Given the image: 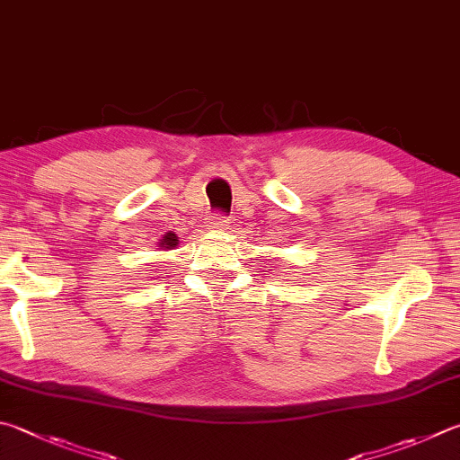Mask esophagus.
I'll return each mask as SVG.
<instances>
[{"label":"esophagus","instance_id":"obj_1","mask_svg":"<svg viewBox=\"0 0 460 460\" xmlns=\"http://www.w3.org/2000/svg\"><path fill=\"white\" fill-rule=\"evenodd\" d=\"M207 223H208V227H211V229L221 231V229L227 227V217H225L221 211H213L211 215H208Z\"/></svg>","mask_w":460,"mask_h":460}]
</instances>
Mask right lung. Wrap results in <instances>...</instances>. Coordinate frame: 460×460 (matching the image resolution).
<instances>
[{
	"mask_svg": "<svg viewBox=\"0 0 460 460\" xmlns=\"http://www.w3.org/2000/svg\"><path fill=\"white\" fill-rule=\"evenodd\" d=\"M179 243V237L174 235V233H166V235L163 237V241H161V247H164V249H172L174 245Z\"/></svg>",
	"mask_w": 460,
	"mask_h": 460,
	"instance_id": "add662e5",
	"label": "right lung"
}]
</instances>
